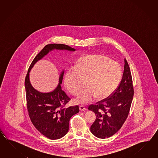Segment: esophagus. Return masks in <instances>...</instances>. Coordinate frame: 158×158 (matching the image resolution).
<instances>
[{
  "mask_svg": "<svg viewBox=\"0 0 158 158\" xmlns=\"http://www.w3.org/2000/svg\"><path fill=\"white\" fill-rule=\"evenodd\" d=\"M80 111H81L86 110V107H85V106H82V105H81V106H80Z\"/></svg>",
  "mask_w": 158,
  "mask_h": 158,
  "instance_id": "34e87169",
  "label": "esophagus"
}]
</instances>
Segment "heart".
<instances>
[{
	"instance_id": "heart-1",
	"label": "heart",
	"mask_w": 158,
	"mask_h": 158,
	"mask_svg": "<svg viewBox=\"0 0 158 158\" xmlns=\"http://www.w3.org/2000/svg\"><path fill=\"white\" fill-rule=\"evenodd\" d=\"M122 76L120 65L101 54L85 56L68 68L64 82L72 94L77 93L85 84L87 86L79 92L74 102L80 104L90 103L95 98H105L118 87Z\"/></svg>"
}]
</instances>
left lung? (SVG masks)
I'll list each match as a JSON object with an SVG mask.
<instances>
[{
  "instance_id": "1",
  "label": "left lung",
  "mask_w": 158,
  "mask_h": 158,
  "mask_svg": "<svg viewBox=\"0 0 158 158\" xmlns=\"http://www.w3.org/2000/svg\"><path fill=\"white\" fill-rule=\"evenodd\" d=\"M123 77L116 90L107 98L88 107L96 114L90 127L92 134L99 138H109L121 128L128 118L134 95L131 72L124 59Z\"/></svg>"
}]
</instances>
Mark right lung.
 I'll return each instance as SVG.
<instances>
[{
    "label": "right lung",
    "mask_w": 158,
    "mask_h": 158,
    "mask_svg": "<svg viewBox=\"0 0 158 158\" xmlns=\"http://www.w3.org/2000/svg\"><path fill=\"white\" fill-rule=\"evenodd\" d=\"M54 49L75 51L73 48L63 44H49L44 46L30 64L25 80V86L27 109L31 123L45 137L50 139H57L67 133L71 117L80 111L78 106L65 107L71 98L61 87L64 71L60 74L57 87L50 93L38 91L29 81V72L34 65Z\"/></svg>",
    "instance_id": "1"
}]
</instances>
